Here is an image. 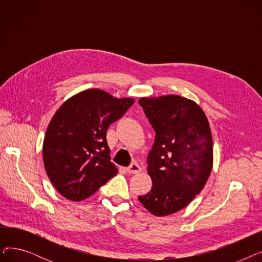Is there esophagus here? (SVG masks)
<instances>
[{
  "label": "esophagus",
  "mask_w": 262,
  "mask_h": 262,
  "mask_svg": "<svg viewBox=\"0 0 262 262\" xmlns=\"http://www.w3.org/2000/svg\"><path fill=\"white\" fill-rule=\"evenodd\" d=\"M126 170L129 174H138V173L141 172V167L137 162H134V163L130 164V166Z\"/></svg>",
  "instance_id": "1"
}]
</instances>
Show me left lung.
Instances as JSON below:
<instances>
[{"mask_svg": "<svg viewBox=\"0 0 262 262\" xmlns=\"http://www.w3.org/2000/svg\"><path fill=\"white\" fill-rule=\"evenodd\" d=\"M138 104L156 133L147 156L153 186L138 200L157 216L172 214L200 193L210 175L209 123L198 104L178 95L142 98Z\"/></svg>", "mask_w": 262, "mask_h": 262, "instance_id": "8db88e82", "label": "left lung"}]
</instances>
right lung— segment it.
Wrapping results in <instances>:
<instances>
[{"label": "right lung", "instance_id": "obj_1", "mask_svg": "<svg viewBox=\"0 0 262 262\" xmlns=\"http://www.w3.org/2000/svg\"><path fill=\"white\" fill-rule=\"evenodd\" d=\"M134 104L99 89L82 91L64 102L52 118L43 141L50 181L70 201H82L118 173L110 161L106 132Z\"/></svg>", "mask_w": 262, "mask_h": 262}]
</instances>
